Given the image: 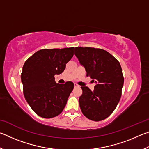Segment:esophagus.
I'll return each mask as SVG.
<instances>
[{
	"label": "esophagus",
	"mask_w": 149,
	"mask_h": 149,
	"mask_svg": "<svg viewBox=\"0 0 149 149\" xmlns=\"http://www.w3.org/2000/svg\"><path fill=\"white\" fill-rule=\"evenodd\" d=\"M79 87V85H78L77 84H74V87H75V88H77V87Z\"/></svg>",
	"instance_id": "34e87169"
}]
</instances>
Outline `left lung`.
Here are the masks:
<instances>
[{"instance_id":"8db88e82","label":"left lung","mask_w":149,"mask_h":149,"mask_svg":"<svg viewBox=\"0 0 149 149\" xmlns=\"http://www.w3.org/2000/svg\"><path fill=\"white\" fill-rule=\"evenodd\" d=\"M75 55L87 76L97 83L93 91L88 87H81L79 102L83 114L96 122L104 120L114 112L122 96L124 78L120 62L101 49L75 47Z\"/></svg>"}]
</instances>
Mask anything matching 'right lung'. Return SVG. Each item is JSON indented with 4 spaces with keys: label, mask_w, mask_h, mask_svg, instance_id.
I'll return each mask as SVG.
<instances>
[{
    "label": "right lung",
    "mask_w": 149,
    "mask_h": 149,
    "mask_svg": "<svg viewBox=\"0 0 149 149\" xmlns=\"http://www.w3.org/2000/svg\"><path fill=\"white\" fill-rule=\"evenodd\" d=\"M74 49H41L24 63L21 80L25 99L40 117H56L66 104L74 84H56L54 75L64 72L65 64L74 56Z\"/></svg>",
    "instance_id": "1"
}]
</instances>
